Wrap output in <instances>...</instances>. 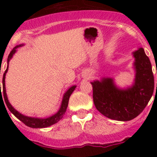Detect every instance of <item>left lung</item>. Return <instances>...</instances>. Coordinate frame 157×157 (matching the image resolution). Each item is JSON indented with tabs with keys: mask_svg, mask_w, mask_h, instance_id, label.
Segmentation results:
<instances>
[{
	"mask_svg": "<svg viewBox=\"0 0 157 157\" xmlns=\"http://www.w3.org/2000/svg\"><path fill=\"white\" fill-rule=\"evenodd\" d=\"M134 57L136 75L130 88L118 89L112 78L91 82L94 103L107 118L121 121L133 120L144 111L152 96L154 76L149 58L143 48L134 52Z\"/></svg>",
	"mask_w": 157,
	"mask_h": 157,
	"instance_id": "obj_1",
	"label": "left lung"
}]
</instances>
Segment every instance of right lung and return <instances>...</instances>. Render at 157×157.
Listing matches in <instances>:
<instances>
[{
    "label": "right lung",
    "mask_w": 157,
    "mask_h": 157,
    "mask_svg": "<svg viewBox=\"0 0 157 157\" xmlns=\"http://www.w3.org/2000/svg\"><path fill=\"white\" fill-rule=\"evenodd\" d=\"M21 46L20 45H18V46H16L13 49V50H11V52L10 53L8 56V63L9 61L10 60V59L13 56V54L16 52V49L18 47ZM8 71V67H7V68L4 72L3 75V79H2V87H3V90L1 91V90H0V97L1 98H2V95L4 97V102H6V104L7 106V107L9 108V110L10 111V112H12L14 116H15L18 120H20L21 121L23 122V124H25L27 126L31 127V128H45V127L50 126V125H52V124H55L58 121H59L63 117L64 114H65V112H66L67 107V105H68V101H69V98H70V96L72 94V92L74 91L75 88H76V86H71V88H69L67 90L66 93L64 94L63 95V101H62V104L61 107H60V109L59 110V112H57L56 114H54V116L50 117H48V118H45V119H40V118H33V117H26V116H23V114H21L18 111H16L14 108H13L11 104L9 103L8 98H7V96H6V85H5V78H6V74ZM1 86V83H0ZM1 89V87H0ZM2 94H1V93ZM2 100H3V98H2Z\"/></svg>",
    "instance_id": "right-lung-1"
}]
</instances>
